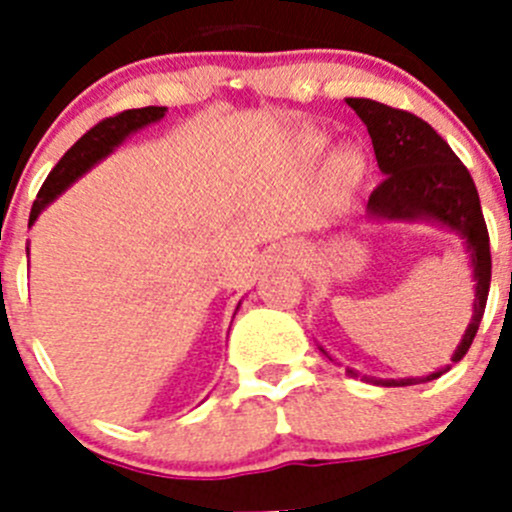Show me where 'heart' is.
Masks as SVG:
<instances>
[{
	"mask_svg": "<svg viewBox=\"0 0 512 512\" xmlns=\"http://www.w3.org/2000/svg\"><path fill=\"white\" fill-rule=\"evenodd\" d=\"M325 146V138L315 130H307L297 140V148L305 158H315ZM361 174H364V161H361L356 148H333L323 161V182L328 184L333 192H351L359 184Z\"/></svg>",
	"mask_w": 512,
	"mask_h": 512,
	"instance_id": "b5f03b06",
	"label": "heart"
}]
</instances>
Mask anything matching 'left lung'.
<instances>
[{
	"label": "left lung",
	"instance_id": "1",
	"mask_svg": "<svg viewBox=\"0 0 512 512\" xmlns=\"http://www.w3.org/2000/svg\"><path fill=\"white\" fill-rule=\"evenodd\" d=\"M346 104L369 130L379 171L384 174L382 184L374 189L369 205H366L369 217L390 220V223H431L436 228L459 235L467 248L474 277L472 320L451 356V361H461L472 346L482 315H485L492 277L490 235H487L485 215L479 207L477 187H474L467 166L456 158L449 143L413 112L395 110V107H387L374 99L359 97H348ZM320 351L330 361H336L323 346ZM449 369L451 366H441L425 377L364 379L372 384H382V387H410V384L438 379ZM346 372L356 377L354 369H346Z\"/></svg>",
	"mask_w": 512,
	"mask_h": 512
}]
</instances>
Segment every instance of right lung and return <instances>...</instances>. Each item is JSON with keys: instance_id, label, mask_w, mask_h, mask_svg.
<instances>
[{"instance_id": "1", "label": "right lung", "mask_w": 512, "mask_h": 512, "mask_svg": "<svg viewBox=\"0 0 512 512\" xmlns=\"http://www.w3.org/2000/svg\"><path fill=\"white\" fill-rule=\"evenodd\" d=\"M166 107H140V110H125L115 117H107L99 125H94L89 133L81 135L69 151L63 153V158L53 166V171L48 174V179L43 182L38 192V200L33 202V210H30V225L38 220L40 212L51 205L56 197H61L71 184L79 179V176L87 174L92 166H97L102 158L110 156L122 140L128 135L138 133L146 125L164 120Z\"/></svg>"}]
</instances>
